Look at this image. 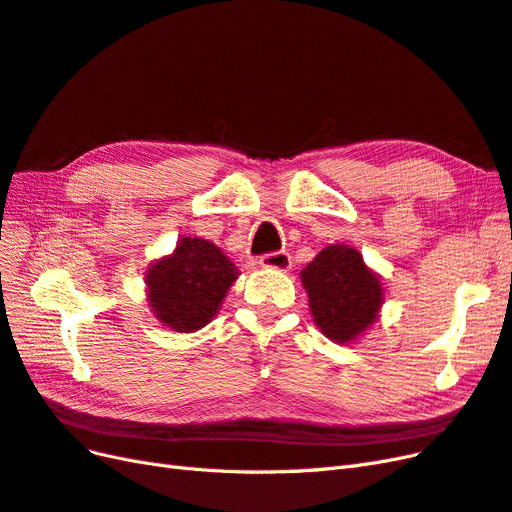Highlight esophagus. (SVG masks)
I'll list each match as a JSON object with an SVG mask.
<instances>
[{
  "label": "esophagus",
  "mask_w": 512,
  "mask_h": 512,
  "mask_svg": "<svg viewBox=\"0 0 512 512\" xmlns=\"http://www.w3.org/2000/svg\"><path fill=\"white\" fill-rule=\"evenodd\" d=\"M260 267L265 269H277V271H288L292 267V260L288 252H269V254H262L258 258Z\"/></svg>",
  "instance_id": "obj_1"
}]
</instances>
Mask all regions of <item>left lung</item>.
<instances>
[{"label":"left lung","instance_id":"1","mask_svg":"<svg viewBox=\"0 0 512 512\" xmlns=\"http://www.w3.org/2000/svg\"><path fill=\"white\" fill-rule=\"evenodd\" d=\"M301 280L316 324L333 342H352L376 322L382 284L352 247H324L301 271Z\"/></svg>","mask_w":512,"mask_h":512}]
</instances>
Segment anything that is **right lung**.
Segmentation results:
<instances>
[{"label":"right lung","instance_id":"1","mask_svg":"<svg viewBox=\"0 0 512 512\" xmlns=\"http://www.w3.org/2000/svg\"><path fill=\"white\" fill-rule=\"evenodd\" d=\"M237 269L213 243L185 237L147 273L149 303L166 327L192 333L218 314Z\"/></svg>","mask_w":512,"mask_h":512}]
</instances>
